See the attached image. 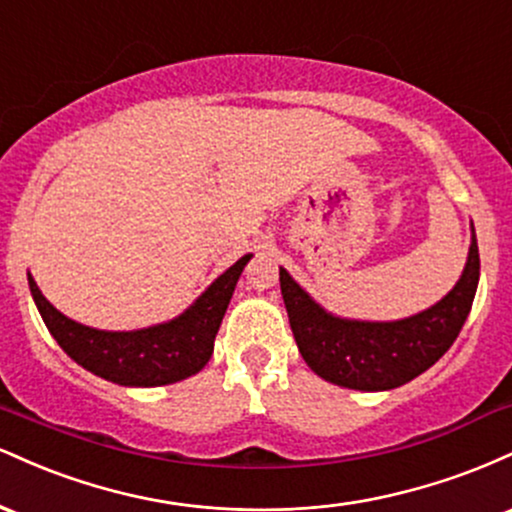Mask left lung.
<instances>
[{"instance_id":"1","label":"left lung","mask_w":512,"mask_h":512,"mask_svg":"<svg viewBox=\"0 0 512 512\" xmlns=\"http://www.w3.org/2000/svg\"><path fill=\"white\" fill-rule=\"evenodd\" d=\"M281 296L303 361L322 380L349 390H392L438 361L460 334L479 284V245H472L460 281L443 301L419 315L395 322L344 320L322 305L279 269Z\"/></svg>"}]
</instances>
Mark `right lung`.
I'll list each match as a JSON object with an SVG mask.
<instances>
[{"label": "right lung", "mask_w": 512, "mask_h": 512, "mask_svg": "<svg viewBox=\"0 0 512 512\" xmlns=\"http://www.w3.org/2000/svg\"><path fill=\"white\" fill-rule=\"evenodd\" d=\"M252 255L228 267L185 313L134 332H105L69 320L28 274L33 301L64 354L98 378L125 387H158L190 378L207 366L233 291Z\"/></svg>", "instance_id": "add662e5"}]
</instances>
